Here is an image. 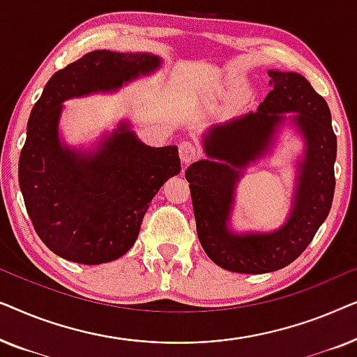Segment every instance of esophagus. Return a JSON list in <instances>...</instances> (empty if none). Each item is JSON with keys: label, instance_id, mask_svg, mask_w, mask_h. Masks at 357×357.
Returning <instances> with one entry per match:
<instances>
[{"label": "esophagus", "instance_id": "obj_1", "mask_svg": "<svg viewBox=\"0 0 357 357\" xmlns=\"http://www.w3.org/2000/svg\"><path fill=\"white\" fill-rule=\"evenodd\" d=\"M178 155L180 159H182V162L185 165H188L190 162H193L195 159L199 158V149L198 146L190 143V141H182V143L178 144Z\"/></svg>", "mask_w": 357, "mask_h": 357}]
</instances>
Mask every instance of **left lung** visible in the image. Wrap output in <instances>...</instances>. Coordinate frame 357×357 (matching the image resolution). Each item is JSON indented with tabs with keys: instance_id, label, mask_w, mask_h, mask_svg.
I'll list each match as a JSON object with an SVG mask.
<instances>
[{
	"instance_id": "1",
	"label": "left lung",
	"mask_w": 357,
	"mask_h": 357,
	"mask_svg": "<svg viewBox=\"0 0 357 357\" xmlns=\"http://www.w3.org/2000/svg\"><path fill=\"white\" fill-rule=\"evenodd\" d=\"M268 76L271 91L257 110L213 125L203 135L206 159L185 172L203 250L218 266L247 275L294 261L328 216L335 193L336 136L325 99L299 73L270 70ZM286 121L303 141L290 213L273 231L238 233L230 222L236 185L248 167L272 152Z\"/></svg>"
}]
</instances>
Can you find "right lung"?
I'll list each match as a JSON object with an SVG mask.
<instances>
[{"mask_svg": "<svg viewBox=\"0 0 357 357\" xmlns=\"http://www.w3.org/2000/svg\"><path fill=\"white\" fill-rule=\"evenodd\" d=\"M160 66L149 52L94 50L43 87L27 121L19 187L33 229L58 257L81 265L123 257L154 195L180 174L177 146L151 148L126 119L89 148L70 146L60 131L66 100L112 94Z\"/></svg>", "mask_w": 357, "mask_h": 357, "instance_id": "right-lung-1", "label": "right lung"}]
</instances>
